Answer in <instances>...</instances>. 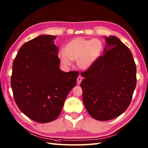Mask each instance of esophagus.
Segmentation results:
<instances>
[{"instance_id": "34e87169", "label": "esophagus", "mask_w": 148, "mask_h": 148, "mask_svg": "<svg viewBox=\"0 0 148 148\" xmlns=\"http://www.w3.org/2000/svg\"><path fill=\"white\" fill-rule=\"evenodd\" d=\"M82 80H83V78L82 77H80V76L78 77L77 79V84H80L81 83V81H82Z\"/></svg>"}]
</instances>
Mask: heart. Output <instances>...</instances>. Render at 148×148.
<instances>
[{"mask_svg":"<svg viewBox=\"0 0 148 148\" xmlns=\"http://www.w3.org/2000/svg\"><path fill=\"white\" fill-rule=\"evenodd\" d=\"M103 49V44L99 39L76 37L69 41L64 49H60L58 56L65 65H71L72 61H77L78 67L88 69L100 57Z\"/></svg>","mask_w":148,"mask_h":148,"instance_id":"heart-1","label":"heart"}]
</instances>
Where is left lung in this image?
<instances>
[{"label":"left lung","mask_w":148,"mask_h":148,"mask_svg":"<svg viewBox=\"0 0 148 148\" xmlns=\"http://www.w3.org/2000/svg\"><path fill=\"white\" fill-rule=\"evenodd\" d=\"M105 39L104 53L83 72L81 83L84 107L99 121L114 119L126 111L137 84L136 65L129 48L115 36Z\"/></svg>","instance_id":"left-lung-1"}]
</instances>
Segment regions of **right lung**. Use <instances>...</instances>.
Masks as SVG:
<instances>
[{
	"instance_id": "right-lung-1",
	"label": "right lung",
	"mask_w": 148,
	"mask_h": 148,
	"mask_svg": "<svg viewBox=\"0 0 148 148\" xmlns=\"http://www.w3.org/2000/svg\"><path fill=\"white\" fill-rule=\"evenodd\" d=\"M55 38L42 35L23 44L12 64L14 101L25 115L42 123L58 118L79 75L77 71L64 72L59 69Z\"/></svg>"
}]
</instances>
